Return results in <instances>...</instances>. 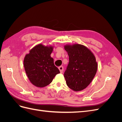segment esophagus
<instances>
[{"mask_svg": "<svg viewBox=\"0 0 122 122\" xmlns=\"http://www.w3.org/2000/svg\"><path fill=\"white\" fill-rule=\"evenodd\" d=\"M58 69L59 70H60V72L61 73L63 72V71H64V67H62V66H60V67H58Z\"/></svg>", "mask_w": 122, "mask_h": 122, "instance_id": "1", "label": "esophagus"}]
</instances>
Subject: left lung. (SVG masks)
<instances>
[{"label":"left lung","instance_id":"1","mask_svg":"<svg viewBox=\"0 0 122 122\" xmlns=\"http://www.w3.org/2000/svg\"><path fill=\"white\" fill-rule=\"evenodd\" d=\"M68 52L69 62L64 77L68 86L74 91H80L90 84L96 74L98 65L94 54L80 44L64 46Z\"/></svg>","mask_w":122,"mask_h":122}]
</instances>
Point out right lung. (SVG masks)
Listing matches in <instances>:
<instances>
[{
  "instance_id": "add662e5",
  "label": "right lung",
  "mask_w": 122,
  "mask_h": 122,
  "mask_svg": "<svg viewBox=\"0 0 122 122\" xmlns=\"http://www.w3.org/2000/svg\"><path fill=\"white\" fill-rule=\"evenodd\" d=\"M53 47L42 44L35 46L24 59L26 73L31 83L36 87H43L49 84L60 70L54 64L50 55Z\"/></svg>"
}]
</instances>
